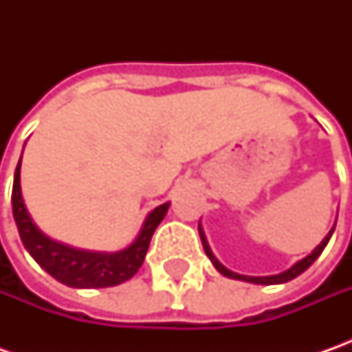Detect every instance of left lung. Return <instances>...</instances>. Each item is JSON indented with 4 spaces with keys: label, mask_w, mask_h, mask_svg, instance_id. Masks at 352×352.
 I'll return each instance as SVG.
<instances>
[{
    "label": "left lung",
    "mask_w": 352,
    "mask_h": 352,
    "mask_svg": "<svg viewBox=\"0 0 352 352\" xmlns=\"http://www.w3.org/2000/svg\"><path fill=\"white\" fill-rule=\"evenodd\" d=\"M197 231H199V239H201V245H204V250H206V254L210 256V261L213 263V266L227 278H233V280H243V282H250V284H264V286H270V284H284V282H290L296 276H300L302 272H305L311 264L318 261V256L323 252V249L327 247V243H329V239H331L333 231H335V225L331 227V231L325 235V239L319 243L316 249L311 250V254H307L305 258L302 261H298V263L290 266L288 270H284V272H280V274H272V276H245V274H236L233 270H229V268H225L223 264L219 263L217 258H215V254L211 252L210 249V243H208V239H206V233H204V229H201V225H197Z\"/></svg>",
    "instance_id": "1"
}]
</instances>
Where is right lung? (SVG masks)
Returning <instances> with one entry per match:
<instances>
[{
    "mask_svg": "<svg viewBox=\"0 0 352 352\" xmlns=\"http://www.w3.org/2000/svg\"><path fill=\"white\" fill-rule=\"evenodd\" d=\"M11 204H13V219L17 223L19 236L27 252L50 276L70 288H109L123 284L129 278L135 276L137 270L142 266L153 233L164 219L170 208V201H166L151 211L137 239L129 247L116 252H100V250L74 249L70 245L58 243L45 235L34 225L21 194V160L15 168Z\"/></svg>",
    "mask_w": 352,
    "mask_h": 352,
    "instance_id": "1",
    "label": "right lung"
}]
</instances>
